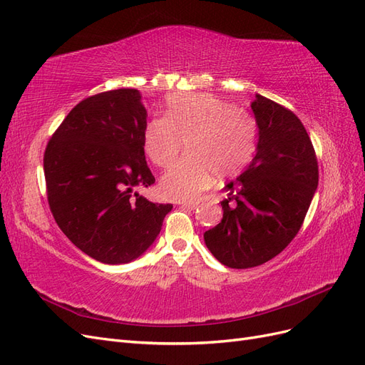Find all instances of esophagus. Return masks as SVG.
<instances>
[{
    "instance_id": "1",
    "label": "esophagus",
    "mask_w": 365,
    "mask_h": 365,
    "mask_svg": "<svg viewBox=\"0 0 365 365\" xmlns=\"http://www.w3.org/2000/svg\"><path fill=\"white\" fill-rule=\"evenodd\" d=\"M181 207H182V208H187V210H195V208L197 207V204L189 202V204H181Z\"/></svg>"
}]
</instances>
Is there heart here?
<instances>
[{"instance_id":"obj_1","label":"heart","mask_w":365,"mask_h":365,"mask_svg":"<svg viewBox=\"0 0 365 365\" xmlns=\"http://www.w3.org/2000/svg\"><path fill=\"white\" fill-rule=\"evenodd\" d=\"M189 157L175 163L160 180V193L173 201L195 200L217 178L244 170L256 149L252 118L225 101L204 94H175L165 118L145 128L143 146L150 161L165 168L182 149Z\"/></svg>"}]
</instances>
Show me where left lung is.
<instances>
[{
    "instance_id": "8db88e82",
    "label": "left lung",
    "mask_w": 365,
    "mask_h": 365,
    "mask_svg": "<svg viewBox=\"0 0 365 365\" xmlns=\"http://www.w3.org/2000/svg\"><path fill=\"white\" fill-rule=\"evenodd\" d=\"M251 111L259 129L256 155L224 187L222 220L204 233L210 252L236 269L259 267L291 244L318 185L315 150L300 118L260 94Z\"/></svg>"
}]
</instances>
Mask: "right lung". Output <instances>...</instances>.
Returning a JSON list of instances; mask_svg holds the SVG:
<instances>
[{
	"label": "right lung",
	"instance_id": "add662e5",
	"mask_svg": "<svg viewBox=\"0 0 365 365\" xmlns=\"http://www.w3.org/2000/svg\"><path fill=\"white\" fill-rule=\"evenodd\" d=\"M146 125L140 91L120 88L77 103L47 145L43 173L54 220L97 262L138 259L173 207L137 192L155 182L143 146Z\"/></svg>",
	"mask_w": 365,
	"mask_h": 365
}]
</instances>
